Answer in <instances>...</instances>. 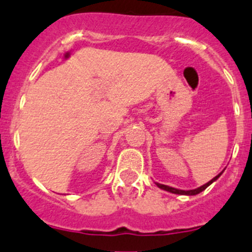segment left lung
I'll use <instances>...</instances> for the list:
<instances>
[{
	"label": "left lung",
	"instance_id": "1",
	"mask_svg": "<svg viewBox=\"0 0 252 252\" xmlns=\"http://www.w3.org/2000/svg\"><path fill=\"white\" fill-rule=\"evenodd\" d=\"M221 173H222V172H221ZM221 173L218 174L217 177H214V178H213L212 181H209V182H208V183H205L204 186L199 187V188H196V189H191V190H182V189L172 188V187L164 186V184H159V183H156V184H157L158 188L163 189V190H167V191H171V193H174V194H181V195H195V194H199L200 191H203V190H204V189H207L208 187H209L210 184L213 183V182H215L218 178H219L220 176H221Z\"/></svg>",
	"mask_w": 252,
	"mask_h": 252
}]
</instances>
